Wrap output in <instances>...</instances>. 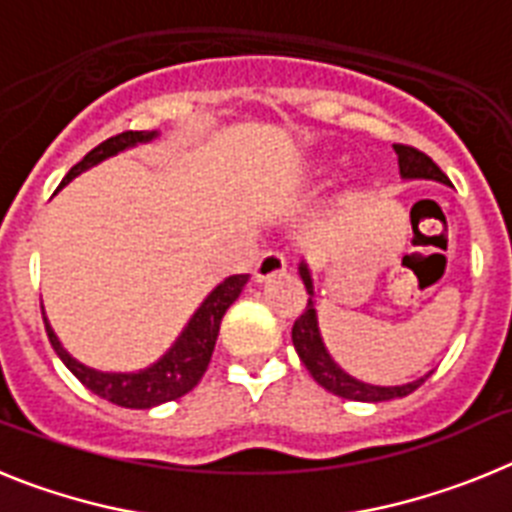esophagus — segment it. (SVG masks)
<instances>
[{
    "label": "esophagus",
    "mask_w": 512,
    "mask_h": 512,
    "mask_svg": "<svg viewBox=\"0 0 512 512\" xmlns=\"http://www.w3.org/2000/svg\"><path fill=\"white\" fill-rule=\"evenodd\" d=\"M287 271V259L279 251H266L261 253V259L253 266V279L256 282H269V279L279 277Z\"/></svg>",
    "instance_id": "esophagus-1"
}]
</instances>
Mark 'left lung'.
I'll use <instances>...</instances> for the list:
<instances>
[{"instance_id":"obj_1","label":"left lung","mask_w":512,"mask_h":512,"mask_svg":"<svg viewBox=\"0 0 512 512\" xmlns=\"http://www.w3.org/2000/svg\"><path fill=\"white\" fill-rule=\"evenodd\" d=\"M397 153V164H400V176L405 182H418V179H425V182H438L451 187L449 176L443 174L431 158L425 153L415 151L410 146H395ZM300 277L305 282L307 300L305 312L292 325V343H295V351L300 356L302 364L307 366V372L312 374V379L325 387L333 395L343 397V400H359V402H384V400H395V397H405L410 392H415L425 379L431 377V372L423 374V377L413 379V382L405 384H392V387H382V384H369L361 382V379L351 377L348 372H343L341 366L336 364V359L328 354L325 348L323 336H320V325H318V310H315V284H312V271L307 261H300Z\"/></svg>"}]
</instances>
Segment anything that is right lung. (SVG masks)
<instances>
[{
  "mask_svg": "<svg viewBox=\"0 0 512 512\" xmlns=\"http://www.w3.org/2000/svg\"><path fill=\"white\" fill-rule=\"evenodd\" d=\"M153 138H158V130H128V133H120L115 138H107L104 143H99L97 148L81 158L79 164L63 176L61 187H66L69 182H74L76 176L89 171L92 166L102 164L107 158L117 156V153L128 151V148L140 146V143H151ZM58 187V189H61ZM248 282V274H233V277L223 279L212 289L210 295L202 300V305L194 310V315L189 318V323L184 325V330L176 336V341L171 343V348L158 361H153L146 369H138V372H99L92 366L81 364L74 356L61 346L56 330L51 328L48 318H45V330H48V341H51L53 351L58 354V359L66 364L71 374L79 379L87 390H92L94 395H99L102 400L115 402L120 408H135V410H148L156 408L161 402L179 400L182 395H187L189 390L197 387V382L202 379V374L207 372V364L212 359V351H215L217 333H220V323H223V315L238 295L243 292Z\"/></svg>",
  "mask_w": 512,
  "mask_h": 512,
  "instance_id": "right-lung-1",
  "label": "right lung"
}]
</instances>
